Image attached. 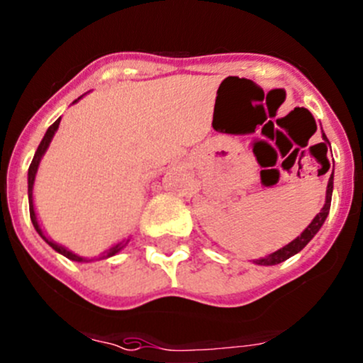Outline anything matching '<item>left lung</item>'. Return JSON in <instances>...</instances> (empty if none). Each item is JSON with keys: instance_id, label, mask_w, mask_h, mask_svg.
I'll return each mask as SVG.
<instances>
[{"instance_id": "1", "label": "left lung", "mask_w": 363, "mask_h": 363, "mask_svg": "<svg viewBox=\"0 0 363 363\" xmlns=\"http://www.w3.org/2000/svg\"><path fill=\"white\" fill-rule=\"evenodd\" d=\"M323 140H327V143H329V139H327V137H325V133H323ZM320 144H322V146L325 147V151H327L325 143H320ZM329 167H330V163H329ZM333 188H334V170H333V175H330V179H329V184H327L325 205H323L322 211L316 213V217L311 220L310 226H308L306 230L301 233V236H297V238L294 240V242L289 243V245H285L284 249L273 252L272 255H268V257H264V259H259V261H255V262H257V264H261V266H273V264H278V262H284L285 259L292 257L294 254H297V252H299V250H303L304 247L308 245V242H310L313 236H315L316 233H318L320 228H322V224L325 223L327 216H329L330 200H333Z\"/></svg>"}]
</instances>
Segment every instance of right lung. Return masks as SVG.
<instances>
[{
    "label": "right lung",
    "mask_w": 363,
    "mask_h": 363,
    "mask_svg": "<svg viewBox=\"0 0 363 363\" xmlns=\"http://www.w3.org/2000/svg\"><path fill=\"white\" fill-rule=\"evenodd\" d=\"M76 102V101H74ZM59 123H60V118L59 120H55L53 121V123L50 125V127H48V130H47V133H45V137L43 139H41V143H40V146H38V150H36V152H34V158H33V162H30V165H29V172H28V193H29V216H30V220H33V226H34V230H36L38 233H40V236L41 238L45 240V242L48 243V245L52 247L53 250H57L59 252V254H62V255H66L67 259H71V261H78V262H83V261H86L85 257H79V255H76V254H72L71 250H67V249H64L62 245H57V243H53L52 240H48L47 236L43 235V231H41V228H40V224H38V219H36V213H34V207H33V186H34V177H36V172H38V165H40V162H41V156L45 155V151H47V147H48V144H50V140H52V137H53V133L57 132V128H59ZM121 249H123V243H118V245H114L113 249H109V252L106 255H102V257H111V255H114V254H118V252H120Z\"/></svg>",
    "instance_id": "right-lung-1"
}]
</instances>
